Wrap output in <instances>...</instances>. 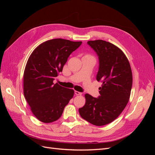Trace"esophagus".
Returning a JSON list of instances; mask_svg holds the SVG:
<instances>
[{"label": "esophagus", "instance_id": "1", "mask_svg": "<svg viewBox=\"0 0 155 155\" xmlns=\"http://www.w3.org/2000/svg\"><path fill=\"white\" fill-rule=\"evenodd\" d=\"M75 94L76 95H81L82 94V93L81 92H78V91H75Z\"/></svg>", "mask_w": 155, "mask_h": 155}]
</instances>
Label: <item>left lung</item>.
<instances>
[{
	"mask_svg": "<svg viewBox=\"0 0 155 155\" xmlns=\"http://www.w3.org/2000/svg\"><path fill=\"white\" fill-rule=\"evenodd\" d=\"M87 43L99 58L96 79L103 83L97 98L86 94L85 104L79 112L89 123L102 126L118 118L127 104L133 85L132 70L128 59L118 46L103 40Z\"/></svg>",
	"mask_w": 155,
	"mask_h": 155,
	"instance_id": "8db88e82",
	"label": "left lung"
}]
</instances>
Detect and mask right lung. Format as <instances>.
<instances>
[{"mask_svg": "<svg viewBox=\"0 0 155 155\" xmlns=\"http://www.w3.org/2000/svg\"><path fill=\"white\" fill-rule=\"evenodd\" d=\"M82 43L54 39L39 45L31 54L23 76L24 95L32 113L43 123H51L61 116L74 94L73 89L54 84L69 55Z\"/></svg>", "mask_w": 155, "mask_h": 155, "instance_id": "obj_1", "label": "right lung"}]
</instances>
